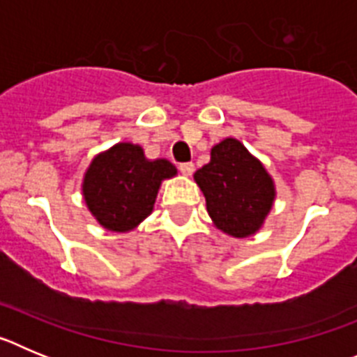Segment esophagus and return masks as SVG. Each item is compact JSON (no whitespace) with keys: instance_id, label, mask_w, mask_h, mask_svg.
<instances>
[{"instance_id":"34e87169","label":"esophagus","mask_w":357,"mask_h":357,"mask_svg":"<svg viewBox=\"0 0 357 357\" xmlns=\"http://www.w3.org/2000/svg\"><path fill=\"white\" fill-rule=\"evenodd\" d=\"M178 169H181L182 175L191 176V175H193V172H195V164L193 162H184V164H181V166H178Z\"/></svg>"}]
</instances>
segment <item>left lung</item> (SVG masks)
Wrapping results in <instances>:
<instances>
[{"label": "left lung", "mask_w": 357, "mask_h": 357, "mask_svg": "<svg viewBox=\"0 0 357 357\" xmlns=\"http://www.w3.org/2000/svg\"><path fill=\"white\" fill-rule=\"evenodd\" d=\"M193 178L206 197L214 227L230 238L257 234L277 197L275 182L264 164L234 137L214 144L211 160Z\"/></svg>", "instance_id": "left-lung-1"}]
</instances>
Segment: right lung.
I'll use <instances>...</instances> for the list:
<instances>
[{"label":"right lung","mask_w":357,"mask_h":357,"mask_svg":"<svg viewBox=\"0 0 357 357\" xmlns=\"http://www.w3.org/2000/svg\"><path fill=\"white\" fill-rule=\"evenodd\" d=\"M175 175L168 159H146L139 144L118 143L91 160L82 197L103 229L130 232L151 214L162 181Z\"/></svg>","instance_id":"1"}]
</instances>
